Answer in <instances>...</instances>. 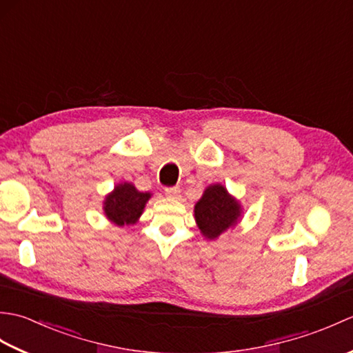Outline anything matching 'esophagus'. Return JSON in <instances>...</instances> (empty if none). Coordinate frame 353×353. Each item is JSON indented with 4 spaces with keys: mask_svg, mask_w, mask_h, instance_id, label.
<instances>
[{
    "mask_svg": "<svg viewBox=\"0 0 353 353\" xmlns=\"http://www.w3.org/2000/svg\"><path fill=\"white\" fill-rule=\"evenodd\" d=\"M165 196L170 197V199H179V196H181V188H179V186L167 188V190H165Z\"/></svg>",
    "mask_w": 353,
    "mask_h": 353,
    "instance_id": "esophagus-1",
    "label": "esophagus"
}]
</instances>
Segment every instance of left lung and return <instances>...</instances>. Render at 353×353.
I'll return each mask as SVG.
<instances>
[{
    "label": "left lung",
    "mask_w": 353,
    "mask_h": 353,
    "mask_svg": "<svg viewBox=\"0 0 353 353\" xmlns=\"http://www.w3.org/2000/svg\"><path fill=\"white\" fill-rule=\"evenodd\" d=\"M194 216L201 235L216 239L241 219V205L223 185H209L194 206Z\"/></svg>",
    "instance_id": "8db88e82"
}]
</instances>
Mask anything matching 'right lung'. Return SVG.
<instances>
[{"label": "right lung", "mask_w": 353, "mask_h": 353, "mask_svg": "<svg viewBox=\"0 0 353 353\" xmlns=\"http://www.w3.org/2000/svg\"><path fill=\"white\" fill-rule=\"evenodd\" d=\"M150 197H152V194L138 191L129 182L118 183L114 191L104 199V215L108 216L109 221L119 228L130 226L139 220Z\"/></svg>", "instance_id": "add662e5"}]
</instances>
